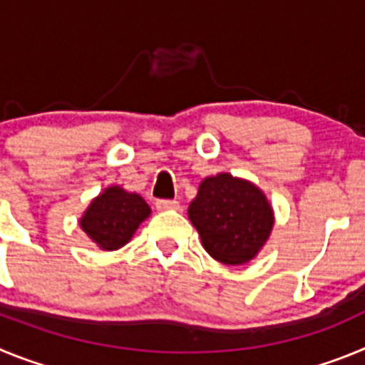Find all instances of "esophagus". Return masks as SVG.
Segmentation results:
<instances>
[{
	"instance_id": "obj_1",
	"label": "esophagus",
	"mask_w": 365,
	"mask_h": 365,
	"mask_svg": "<svg viewBox=\"0 0 365 365\" xmlns=\"http://www.w3.org/2000/svg\"><path fill=\"white\" fill-rule=\"evenodd\" d=\"M179 201H157V210L166 212V210H179Z\"/></svg>"
}]
</instances>
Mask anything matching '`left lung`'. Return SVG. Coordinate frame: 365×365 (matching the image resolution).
<instances>
[{
  "label": "left lung",
  "instance_id": "obj_1",
  "mask_svg": "<svg viewBox=\"0 0 365 365\" xmlns=\"http://www.w3.org/2000/svg\"><path fill=\"white\" fill-rule=\"evenodd\" d=\"M188 217L205 250L222 265H245L265 247L274 210L259 186L228 172L205 177Z\"/></svg>",
  "mask_w": 365,
  "mask_h": 365
}]
</instances>
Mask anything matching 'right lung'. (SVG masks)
<instances>
[{
  "label": "right lung",
  "mask_w": 365,
  "mask_h": 365,
  "mask_svg": "<svg viewBox=\"0 0 365 365\" xmlns=\"http://www.w3.org/2000/svg\"><path fill=\"white\" fill-rule=\"evenodd\" d=\"M150 214L151 208L143 195L113 185L89 202L78 222L83 234L100 250L113 252L130 243Z\"/></svg>",
  "instance_id": "1"
}]
</instances>
